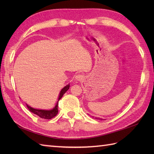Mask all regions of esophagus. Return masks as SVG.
I'll use <instances>...</instances> for the list:
<instances>
[{
  "label": "esophagus",
  "mask_w": 154,
  "mask_h": 154,
  "mask_svg": "<svg viewBox=\"0 0 154 154\" xmlns=\"http://www.w3.org/2000/svg\"><path fill=\"white\" fill-rule=\"evenodd\" d=\"M84 75L81 74V73H78L76 76H75V79L77 81H82L84 79Z\"/></svg>",
  "instance_id": "obj_1"
}]
</instances>
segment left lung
<instances>
[{
	"instance_id": "left-lung-1",
	"label": "left lung",
	"mask_w": 154,
	"mask_h": 154,
	"mask_svg": "<svg viewBox=\"0 0 154 154\" xmlns=\"http://www.w3.org/2000/svg\"><path fill=\"white\" fill-rule=\"evenodd\" d=\"M96 119H100V120H101V119H99V118H96Z\"/></svg>"
}]
</instances>
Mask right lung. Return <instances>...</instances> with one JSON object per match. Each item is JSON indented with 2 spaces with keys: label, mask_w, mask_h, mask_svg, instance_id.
Returning <instances> with one entry per match:
<instances>
[{
  "label": "right lung",
  "mask_w": 154,
  "mask_h": 154,
  "mask_svg": "<svg viewBox=\"0 0 154 154\" xmlns=\"http://www.w3.org/2000/svg\"><path fill=\"white\" fill-rule=\"evenodd\" d=\"M69 87H70V85L69 84L61 89L60 94V96H59L58 101H57V103L56 104V105H55V108H54V109L52 110H45L35 109H33V108L30 107V106H28V104H26L27 108L28 109V110L30 111V112H32V113H34L35 114H36V115L39 116L40 118H42V119H52V118H54V116H55L57 114V113H58V102H59V100H60L61 99V97H63V95L65 94V93L66 92V91L69 89Z\"/></svg>",
  "instance_id": "obj_1"
}]
</instances>
